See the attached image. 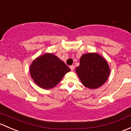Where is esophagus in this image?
<instances>
[{"mask_svg": "<svg viewBox=\"0 0 131 131\" xmlns=\"http://www.w3.org/2000/svg\"><path fill=\"white\" fill-rule=\"evenodd\" d=\"M74 67H74V65L70 66V69H71V71H73L74 70Z\"/></svg>", "mask_w": 131, "mask_h": 131, "instance_id": "1", "label": "esophagus"}]
</instances>
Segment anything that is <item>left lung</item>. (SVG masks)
Listing matches in <instances>:
<instances>
[{"instance_id": "1", "label": "left lung", "mask_w": 131, "mask_h": 131, "mask_svg": "<svg viewBox=\"0 0 131 131\" xmlns=\"http://www.w3.org/2000/svg\"><path fill=\"white\" fill-rule=\"evenodd\" d=\"M110 68L104 58L97 53L83 54L75 69L82 84L90 89H96L104 84L110 74Z\"/></svg>"}]
</instances>
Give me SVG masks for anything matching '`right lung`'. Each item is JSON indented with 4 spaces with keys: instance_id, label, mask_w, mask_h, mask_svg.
Instances as JSON below:
<instances>
[{
    "instance_id": "obj_1",
    "label": "right lung",
    "mask_w": 131,
    "mask_h": 131,
    "mask_svg": "<svg viewBox=\"0 0 131 131\" xmlns=\"http://www.w3.org/2000/svg\"><path fill=\"white\" fill-rule=\"evenodd\" d=\"M69 71L71 69L64 62L50 53L35 59L29 68L30 75L35 83L45 90L55 87Z\"/></svg>"
}]
</instances>
